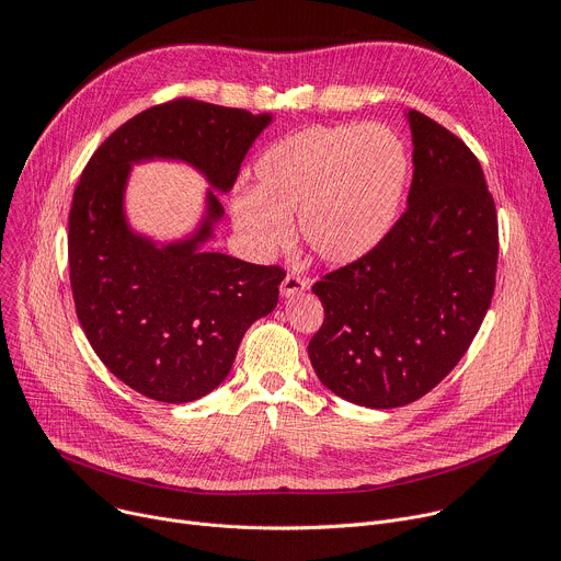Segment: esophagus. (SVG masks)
<instances>
[{"label":"esophagus","mask_w":561,"mask_h":561,"mask_svg":"<svg viewBox=\"0 0 561 561\" xmlns=\"http://www.w3.org/2000/svg\"><path fill=\"white\" fill-rule=\"evenodd\" d=\"M308 286H310V282H308L306 277L295 275V273H288V275L284 277V282H282V295H284V297H290V295H297V293L306 290Z\"/></svg>","instance_id":"esophagus-1"}]
</instances>
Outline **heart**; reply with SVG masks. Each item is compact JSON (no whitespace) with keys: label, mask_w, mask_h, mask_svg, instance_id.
Wrapping results in <instances>:
<instances>
[{"label":"heart","mask_w":561,"mask_h":561,"mask_svg":"<svg viewBox=\"0 0 561 561\" xmlns=\"http://www.w3.org/2000/svg\"><path fill=\"white\" fill-rule=\"evenodd\" d=\"M409 150L383 124L308 126L275 141L255 167V191L232 199V217L255 249L290 239V217L308 251L346 266L390 232L409 180Z\"/></svg>","instance_id":"1"}]
</instances>
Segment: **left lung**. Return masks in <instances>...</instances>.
I'll return each instance as SVG.
<instances>
[{
  "instance_id": "left-lung-1",
  "label": "left lung",
  "mask_w": 561,
  "mask_h": 561,
  "mask_svg": "<svg viewBox=\"0 0 561 561\" xmlns=\"http://www.w3.org/2000/svg\"><path fill=\"white\" fill-rule=\"evenodd\" d=\"M409 206L366 257L312 284L324 322L308 342L322 383L357 407L397 409L463 357L495 293V199L472 150L409 111Z\"/></svg>"
}]
</instances>
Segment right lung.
<instances>
[{
    "mask_svg": "<svg viewBox=\"0 0 561 561\" xmlns=\"http://www.w3.org/2000/svg\"><path fill=\"white\" fill-rule=\"evenodd\" d=\"M271 115L180 98L122 124L93 152L72 193L68 275L75 312L104 366L139 394L186 404L217 388L255 319L277 306L286 271L197 251L224 208L186 242L159 249L128 230L124 186L133 162L173 157L213 188H232Z\"/></svg>",
    "mask_w": 561,
    "mask_h": 561,
    "instance_id": "add662e5",
    "label": "right lung"
}]
</instances>
